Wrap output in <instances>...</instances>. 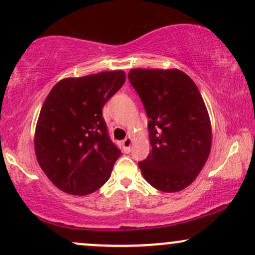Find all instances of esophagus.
Masks as SVG:
<instances>
[{"instance_id": "34e87169", "label": "esophagus", "mask_w": 255, "mask_h": 255, "mask_svg": "<svg viewBox=\"0 0 255 255\" xmlns=\"http://www.w3.org/2000/svg\"><path fill=\"white\" fill-rule=\"evenodd\" d=\"M122 146H124V151L125 152H130V146H131V137L127 136L126 139L122 141Z\"/></svg>"}]
</instances>
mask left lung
I'll use <instances>...</instances> for the list:
<instances>
[{
  "label": "left lung",
  "instance_id": "obj_1",
  "mask_svg": "<svg viewBox=\"0 0 255 255\" xmlns=\"http://www.w3.org/2000/svg\"><path fill=\"white\" fill-rule=\"evenodd\" d=\"M128 78L148 116L152 151L139 161L141 173L160 191H180L196 179L211 148L210 119L202 95L177 69H133Z\"/></svg>",
  "mask_w": 255,
  "mask_h": 255
}]
</instances>
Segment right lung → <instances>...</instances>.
I'll list each match as a JSON object with an SVG mask.
<instances>
[{"label": "right lung", "mask_w": 255, "mask_h": 255, "mask_svg": "<svg viewBox=\"0 0 255 255\" xmlns=\"http://www.w3.org/2000/svg\"><path fill=\"white\" fill-rule=\"evenodd\" d=\"M125 81L122 70L65 78L46 97L34 148L40 167L61 191L89 195L109 179L121 151L110 140L102 109Z\"/></svg>", "instance_id": "obj_1"}]
</instances>
